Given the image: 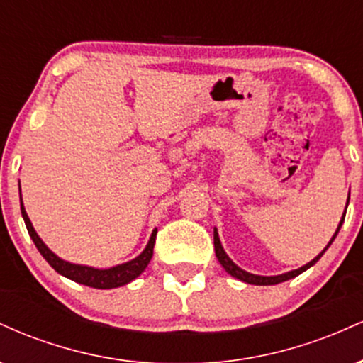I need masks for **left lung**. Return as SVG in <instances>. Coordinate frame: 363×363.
<instances>
[{"label":"left lung","instance_id":"obj_1","mask_svg":"<svg viewBox=\"0 0 363 363\" xmlns=\"http://www.w3.org/2000/svg\"><path fill=\"white\" fill-rule=\"evenodd\" d=\"M345 213H347V210H345ZM345 213H343V218H341V222H340V225H338V228H336L335 235L331 237V240H329V244L326 245V247L323 249V252L318 254V256H315L314 259H312L311 262H307L306 266H302V268H298V269H294V272L283 273V274H277V277H259V274H252V273H247V272H244V269H242V268H239V266H237L235 262L232 261L230 257L227 256V252L223 251V247H222V242H220L218 232H216V228H215V232H213V240H215V254H216V259L220 261V264L223 266V268H225V272H227L228 274H232V277L237 278V280H240V281L251 283V285H277V283L286 281V280H290V278H295V277H298V274L306 272V269H309L311 266H314L315 262H318V261L320 259V256H323V254L326 252V249L329 247V245L333 244V240L336 239V235H338V232H340L341 225H343Z\"/></svg>","mask_w":363,"mask_h":363}]
</instances>
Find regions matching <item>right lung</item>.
<instances>
[{
  "mask_svg": "<svg viewBox=\"0 0 363 363\" xmlns=\"http://www.w3.org/2000/svg\"><path fill=\"white\" fill-rule=\"evenodd\" d=\"M20 206H22V216L25 220V225H27L28 234H30L32 240H34L35 247L39 249V252L44 256V259L48 261L57 273L62 274V277L69 278V280L77 283H82V285L91 286V289H102V290L118 289V286L126 285V283L133 281L135 278H138L140 274L145 272V268H147L150 259H152L153 256V245H155V239H157V228L152 232V237H150L145 251L141 252L138 257H135V259L123 262V264H118L109 269H97V268H90V266L73 264V262H68L61 259V257H57L56 254H54L51 249L40 240V237L37 235L34 227H32L27 211H25L23 203H22V194H20Z\"/></svg>",
  "mask_w": 363,
  "mask_h": 363,
  "instance_id": "obj_1",
  "label": "right lung"
}]
</instances>
